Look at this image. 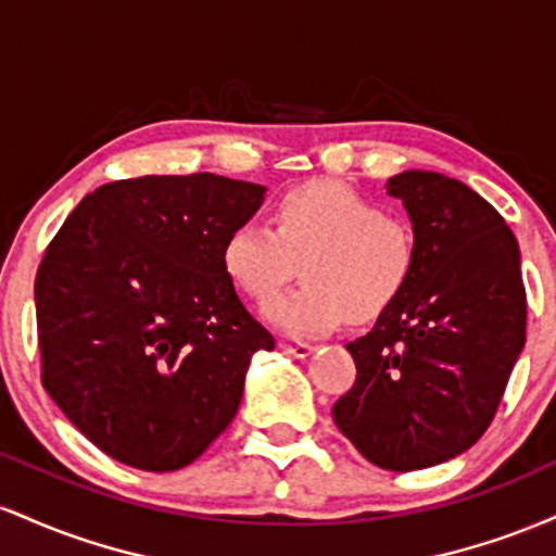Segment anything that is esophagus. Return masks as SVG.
<instances>
[{"mask_svg":"<svg viewBox=\"0 0 556 556\" xmlns=\"http://www.w3.org/2000/svg\"><path fill=\"white\" fill-rule=\"evenodd\" d=\"M279 348H282L287 355H295V358H308V355L314 353V344L308 342H279Z\"/></svg>","mask_w":556,"mask_h":556,"instance_id":"obj_1","label":"esophagus"}]
</instances>
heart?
<instances>
[{
	"label": "heart",
	"instance_id": "1",
	"mask_svg": "<svg viewBox=\"0 0 556 556\" xmlns=\"http://www.w3.org/2000/svg\"><path fill=\"white\" fill-rule=\"evenodd\" d=\"M274 225L240 222L227 235L222 264L242 292L268 300L301 261L304 282L264 308L266 321L287 334H324L344 316L371 321L397 303L416 269L413 227L342 182L287 190Z\"/></svg>",
	"mask_w": 556,
	"mask_h": 556
}]
</instances>
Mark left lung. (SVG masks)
Listing matches in <instances>:
<instances>
[{
	"label": "left lung",
	"mask_w": 556,
	"mask_h": 556,
	"mask_svg": "<svg viewBox=\"0 0 556 556\" xmlns=\"http://www.w3.org/2000/svg\"><path fill=\"white\" fill-rule=\"evenodd\" d=\"M416 235V269L374 329L348 342L355 384L331 407L366 460L418 470L489 429L526 348L520 248L500 212L439 172L389 177Z\"/></svg>",
	"instance_id": "obj_1"
}]
</instances>
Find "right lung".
Listing matches in <instances>:
<instances>
[{"mask_svg": "<svg viewBox=\"0 0 556 556\" xmlns=\"http://www.w3.org/2000/svg\"><path fill=\"white\" fill-rule=\"evenodd\" d=\"M264 195L212 172L106 182L49 242L36 274L43 389L114 460L180 470L232 424L274 337L222 248Z\"/></svg>", "mask_w": 556, "mask_h": 556, "instance_id": "1", "label": "right lung"}]
</instances>
